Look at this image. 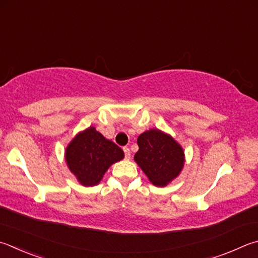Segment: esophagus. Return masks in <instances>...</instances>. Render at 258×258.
Segmentation results:
<instances>
[{
  "instance_id": "esophagus-1",
  "label": "esophagus",
  "mask_w": 258,
  "mask_h": 258,
  "mask_svg": "<svg viewBox=\"0 0 258 258\" xmlns=\"http://www.w3.org/2000/svg\"><path fill=\"white\" fill-rule=\"evenodd\" d=\"M123 150H124V153H125V158H126V159H130V158H131V151H130V149H128L127 147H125V148H123Z\"/></svg>"
}]
</instances>
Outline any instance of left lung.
<instances>
[{"label": "left lung", "mask_w": 258, "mask_h": 258, "mask_svg": "<svg viewBox=\"0 0 258 258\" xmlns=\"http://www.w3.org/2000/svg\"><path fill=\"white\" fill-rule=\"evenodd\" d=\"M138 145L134 160L154 186H166L180 174L185 153L169 134L156 128L145 131L138 138Z\"/></svg>", "instance_id": "obj_1"}]
</instances>
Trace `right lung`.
Segmentation results:
<instances>
[{"label": "right lung", "instance_id": "right-lung-1", "mask_svg": "<svg viewBox=\"0 0 258 258\" xmlns=\"http://www.w3.org/2000/svg\"><path fill=\"white\" fill-rule=\"evenodd\" d=\"M123 158V150L93 126L77 134L65 150L69 169L83 186L99 184L108 168Z\"/></svg>", "mask_w": 258, "mask_h": 258}]
</instances>
